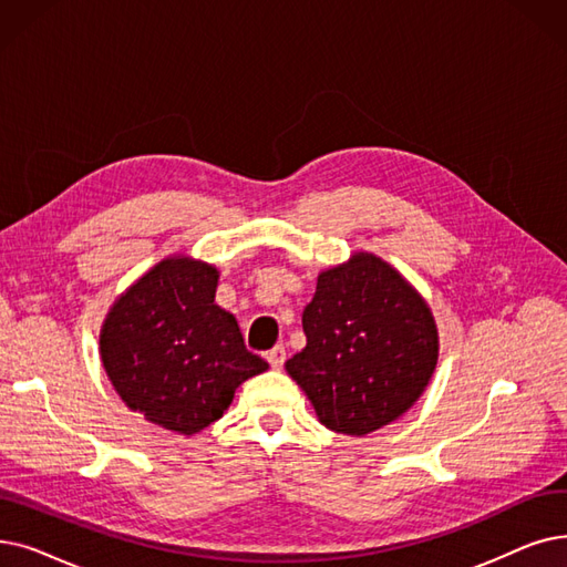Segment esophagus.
Segmentation results:
<instances>
[{
  "instance_id": "obj_1",
  "label": "esophagus",
  "mask_w": 567,
  "mask_h": 567,
  "mask_svg": "<svg viewBox=\"0 0 567 567\" xmlns=\"http://www.w3.org/2000/svg\"><path fill=\"white\" fill-rule=\"evenodd\" d=\"M285 359H287V352L282 344H276V348L266 354V361L270 363V368H276V371H280V368L285 365Z\"/></svg>"
}]
</instances>
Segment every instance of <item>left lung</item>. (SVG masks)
<instances>
[{"label":"left lung","mask_w":567,"mask_h":567,"mask_svg":"<svg viewBox=\"0 0 567 567\" xmlns=\"http://www.w3.org/2000/svg\"><path fill=\"white\" fill-rule=\"evenodd\" d=\"M303 333L306 348L287 361V373L336 433L365 435L399 420L435 371L429 306L373 255L359 252L317 278Z\"/></svg>","instance_id":"1"}]
</instances>
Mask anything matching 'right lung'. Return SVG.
Here are the masks:
<instances>
[{"label":"right lung","mask_w":567,"mask_h":567,"mask_svg":"<svg viewBox=\"0 0 567 567\" xmlns=\"http://www.w3.org/2000/svg\"><path fill=\"white\" fill-rule=\"evenodd\" d=\"M217 270L171 257L132 285L102 329V361L120 399L183 435L223 416L240 382L268 363L248 352L236 317L215 303Z\"/></svg>","instance_id":"add662e5"}]
</instances>
